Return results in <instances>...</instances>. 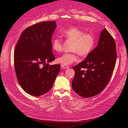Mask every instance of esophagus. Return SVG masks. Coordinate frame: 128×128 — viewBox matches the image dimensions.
<instances>
[{
    "instance_id": "1",
    "label": "esophagus",
    "mask_w": 128,
    "mask_h": 128,
    "mask_svg": "<svg viewBox=\"0 0 128 128\" xmlns=\"http://www.w3.org/2000/svg\"><path fill=\"white\" fill-rule=\"evenodd\" d=\"M60 68H61L62 69L64 68V69H66V68H68L69 67L68 66H66V65H60Z\"/></svg>"
}]
</instances>
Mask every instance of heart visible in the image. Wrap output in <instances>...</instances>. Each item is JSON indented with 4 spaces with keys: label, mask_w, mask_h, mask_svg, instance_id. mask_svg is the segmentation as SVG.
Segmentation results:
<instances>
[{
    "label": "heart",
    "mask_w": 128,
    "mask_h": 128,
    "mask_svg": "<svg viewBox=\"0 0 128 128\" xmlns=\"http://www.w3.org/2000/svg\"><path fill=\"white\" fill-rule=\"evenodd\" d=\"M63 36L68 40L73 42L71 50L72 53H65L57 58V62L61 65H68L78 62L79 58L77 53L82 56H86L94 49L96 38L92 33H86L77 28H70L62 32ZM53 50L60 52L63 49V40L55 37L52 40Z\"/></svg>",
    "instance_id": "b5f03b06"
}]
</instances>
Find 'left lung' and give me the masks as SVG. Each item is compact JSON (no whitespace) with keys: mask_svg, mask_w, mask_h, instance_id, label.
I'll list each match as a JSON object with an SVG mask.
<instances>
[{"mask_svg":"<svg viewBox=\"0 0 128 128\" xmlns=\"http://www.w3.org/2000/svg\"><path fill=\"white\" fill-rule=\"evenodd\" d=\"M117 58L115 40L104 28L98 46L82 62L73 67L75 72L72 88L83 98H90L102 92L109 82Z\"/></svg>","mask_w":128,"mask_h":128,"instance_id":"left-lung-1","label":"left lung"}]
</instances>
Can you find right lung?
<instances>
[{
    "mask_svg": "<svg viewBox=\"0 0 128 128\" xmlns=\"http://www.w3.org/2000/svg\"><path fill=\"white\" fill-rule=\"evenodd\" d=\"M56 26L55 21L34 24L23 31L16 44V77L22 89L30 95L38 96L48 92L60 70V65L48 64L55 60L51 38Z\"/></svg>",
    "mask_w": 128,
    "mask_h": 128,
    "instance_id": "obj_1",
    "label": "right lung"
}]
</instances>
